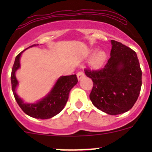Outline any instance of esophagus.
Here are the masks:
<instances>
[{"instance_id": "obj_1", "label": "esophagus", "mask_w": 152, "mask_h": 152, "mask_svg": "<svg viewBox=\"0 0 152 152\" xmlns=\"http://www.w3.org/2000/svg\"><path fill=\"white\" fill-rule=\"evenodd\" d=\"M76 76H77L78 80L79 81V80H81L82 78L85 77V73H84L83 72H82V71H79V72H78L77 74H76Z\"/></svg>"}]
</instances>
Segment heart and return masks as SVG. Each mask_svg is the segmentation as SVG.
<instances>
[{"instance_id":"b5f03b06","label":"heart","mask_w":152,"mask_h":152,"mask_svg":"<svg viewBox=\"0 0 152 152\" xmlns=\"http://www.w3.org/2000/svg\"><path fill=\"white\" fill-rule=\"evenodd\" d=\"M107 54L104 50H98L93 55L90 61V65L94 68H99L104 64Z\"/></svg>"}]
</instances>
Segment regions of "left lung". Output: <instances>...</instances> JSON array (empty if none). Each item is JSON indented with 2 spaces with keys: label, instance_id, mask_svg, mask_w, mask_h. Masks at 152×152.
Segmentation results:
<instances>
[{
  "label": "left lung",
  "instance_id": "8db88e82",
  "mask_svg": "<svg viewBox=\"0 0 152 152\" xmlns=\"http://www.w3.org/2000/svg\"><path fill=\"white\" fill-rule=\"evenodd\" d=\"M110 58L99 70H85L92 79L93 104L109 115L129 111L135 104L142 85V71L136 52L121 42L111 40Z\"/></svg>",
  "mask_w": 152,
  "mask_h": 152
}]
</instances>
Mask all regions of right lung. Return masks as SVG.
Instances as JSON below:
<instances>
[{
  "label": "right lung",
  "mask_w": 152,
  "mask_h": 152,
  "mask_svg": "<svg viewBox=\"0 0 152 152\" xmlns=\"http://www.w3.org/2000/svg\"><path fill=\"white\" fill-rule=\"evenodd\" d=\"M36 45H38V44L31 45L28 48L36 46ZM26 50V49L23 50L16 56L15 63L12 67L11 82H12V88L14 96L20 107L28 115L37 119L51 118L53 116L59 114L65 107L68 99L70 91L78 82L76 75L60 76L52 87L50 91L45 97L35 103H26L16 93L17 87L19 83L15 76L16 71L20 67V59L21 55Z\"/></svg>",
  "instance_id": "right-lung-1"
}]
</instances>
